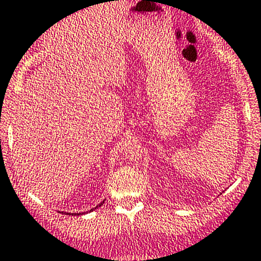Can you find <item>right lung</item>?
Here are the masks:
<instances>
[{
  "label": "right lung",
  "instance_id": "obj_1",
  "mask_svg": "<svg viewBox=\"0 0 261 261\" xmlns=\"http://www.w3.org/2000/svg\"><path fill=\"white\" fill-rule=\"evenodd\" d=\"M102 204H103V201H102V202H101V204H98V205H97V206H96V207H100V206H101V205H102ZM96 207H94V209H91V210H90V211L95 210V209H96ZM62 214H66V215H82V214H85V213H72V214H71V213H62Z\"/></svg>",
  "mask_w": 261,
  "mask_h": 261
}]
</instances>
